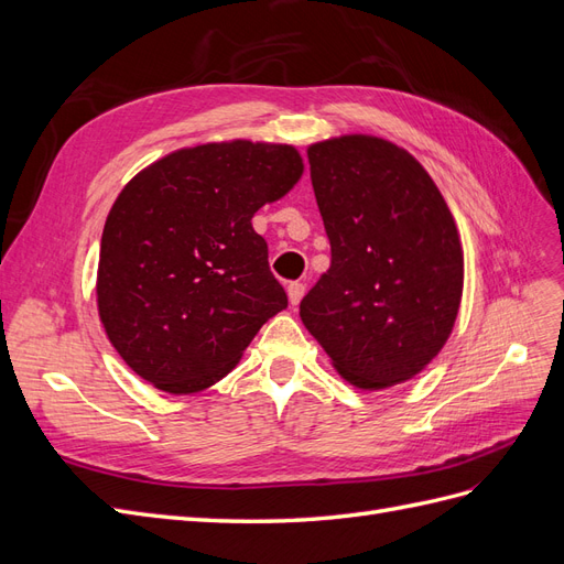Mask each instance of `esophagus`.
I'll list each match as a JSON object with an SVG mask.
<instances>
[{"label":"esophagus","instance_id":"34e87169","mask_svg":"<svg viewBox=\"0 0 564 564\" xmlns=\"http://www.w3.org/2000/svg\"><path fill=\"white\" fill-rule=\"evenodd\" d=\"M286 294H289V303L299 305L301 299H303V294H305V286H303L301 282H292V284L286 286Z\"/></svg>","mask_w":564,"mask_h":564}]
</instances>
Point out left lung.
Returning a JSON list of instances; mask_svg holds the SVG:
<instances>
[{
  "instance_id": "obj_1",
  "label": "left lung",
  "mask_w": 564,
  "mask_h": 564,
  "mask_svg": "<svg viewBox=\"0 0 564 564\" xmlns=\"http://www.w3.org/2000/svg\"><path fill=\"white\" fill-rule=\"evenodd\" d=\"M332 265L301 301V319L350 386L414 379L452 336L464 247L440 187L412 152L381 135L308 145Z\"/></svg>"
}]
</instances>
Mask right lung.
Returning <instances> with one entry per match:
<instances>
[{"instance_id":"obj_1","label":"right lung","mask_w":564,"mask_h":564,"mask_svg":"<svg viewBox=\"0 0 564 564\" xmlns=\"http://www.w3.org/2000/svg\"><path fill=\"white\" fill-rule=\"evenodd\" d=\"M303 176L294 145L216 141L169 152L117 195L96 305L131 371L172 395L214 386L286 308L251 218Z\"/></svg>"}]
</instances>
